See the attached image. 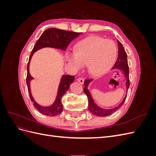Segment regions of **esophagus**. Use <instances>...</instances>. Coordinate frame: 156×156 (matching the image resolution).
Returning a JSON list of instances; mask_svg holds the SVG:
<instances>
[{"mask_svg":"<svg viewBox=\"0 0 156 156\" xmlns=\"http://www.w3.org/2000/svg\"><path fill=\"white\" fill-rule=\"evenodd\" d=\"M77 81L81 84H83L84 83V79L83 78H77Z\"/></svg>","mask_w":156,"mask_h":156,"instance_id":"esophagus-1","label":"esophagus"}]
</instances>
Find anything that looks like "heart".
<instances>
[{
    "mask_svg": "<svg viewBox=\"0 0 156 156\" xmlns=\"http://www.w3.org/2000/svg\"><path fill=\"white\" fill-rule=\"evenodd\" d=\"M114 41L98 36H90L78 42L75 51L66 53V60L73 70L87 64L88 72L92 76H101L114 65L117 56Z\"/></svg>",
    "mask_w": 156,
    "mask_h": 156,
    "instance_id": "heart-1",
    "label": "heart"
}]
</instances>
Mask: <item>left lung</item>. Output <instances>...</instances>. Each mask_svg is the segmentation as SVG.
Instances as JSON below:
<instances>
[{"instance_id": "8db88e82", "label": "left lung", "mask_w": 156, "mask_h": 156, "mask_svg": "<svg viewBox=\"0 0 156 156\" xmlns=\"http://www.w3.org/2000/svg\"><path fill=\"white\" fill-rule=\"evenodd\" d=\"M118 41V45H119V57H118L116 62L114 65L113 69H120L122 72H123L124 76L126 79V90H128L129 87V66L128 64H127V54L125 51L123 45L120 43V42L117 40ZM92 81V79H86L84 80V92L87 96L88 100V110L90 112H92L93 115H96L97 116H107L112 114L113 112L116 111L121 106L123 105V103L126 100L127 94L126 97L124 98V100L120 103V104L116 107H114L111 109H105L100 107L97 105L94 100L92 98L90 92H89L88 89V86L89 83Z\"/></svg>"}]
</instances>
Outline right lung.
<instances>
[{
  "label": "right lung",
  "mask_w": 156,
  "mask_h": 156,
  "mask_svg": "<svg viewBox=\"0 0 156 156\" xmlns=\"http://www.w3.org/2000/svg\"><path fill=\"white\" fill-rule=\"evenodd\" d=\"M81 33L82 32L79 33L58 29H55V28H51V29L45 30L42 33L40 38L37 40L34 48H33L31 52L29 62H28L27 64V84L30 100L33 103V105L41 114L46 116H55L62 112L63 110V106L62 103H61V98H62L64 94L68 91V90L69 88V85L74 81L75 77L73 76V75H63L60 79V82L58 88L57 96H56V100L54 103L48 107L41 106L36 102L34 99L33 98L32 96L30 91V82L31 80L34 79L31 76L29 72V65L32 56L36 51L44 48H56L65 51L70 42L74 40L75 37H77L79 35L81 34Z\"/></svg>",
  "instance_id": "obj_1"
}]
</instances>
